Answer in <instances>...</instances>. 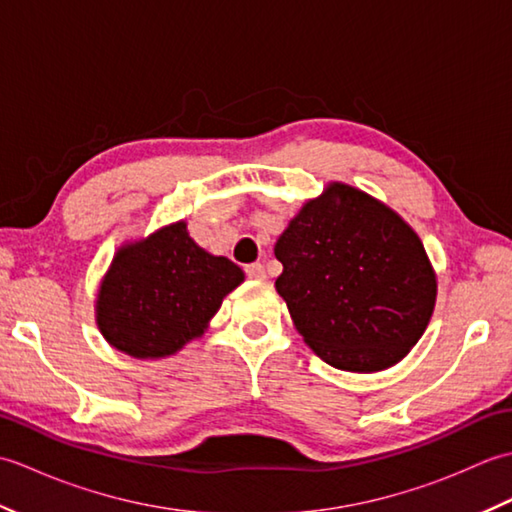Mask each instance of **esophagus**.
<instances>
[{
    "label": "esophagus",
    "mask_w": 512,
    "mask_h": 512,
    "mask_svg": "<svg viewBox=\"0 0 512 512\" xmlns=\"http://www.w3.org/2000/svg\"><path fill=\"white\" fill-rule=\"evenodd\" d=\"M246 275H248L250 279L262 281V279H266V268H264V264H248V266H246Z\"/></svg>",
    "instance_id": "34e87169"
}]
</instances>
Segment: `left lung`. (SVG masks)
I'll return each mask as SVG.
<instances>
[{"label":"left lung","instance_id":"left-lung-1","mask_svg":"<svg viewBox=\"0 0 512 512\" xmlns=\"http://www.w3.org/2000/svg\"><path fill=\"white\" fill-rule=\"evenodd\" d=\"M284 297L314 354L369 374L405 358L436 306V273L416 231L350 184L301 206L275 244Z\"/></svg>","mask_w":512,"mask_h":512}]
</instances>
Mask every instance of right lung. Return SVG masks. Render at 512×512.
<instances>
[{
  "mask_svg": "<svg viewBox=\"0 0 512 512\" xmlns=\"http://www.w3.org/2000/svg\"><path fill=\"white\" fill-rule=\"evenodd\" d=\"M244 281L231 259L206 253L176 222L118 248L96 297L105 341L134 358H165L204 334Z\"/></svg>",
  "mask_w": 512,
  "mask_h": 512,
  "instance_id": "1",
  "label": "right lung"
}]
</instances>
